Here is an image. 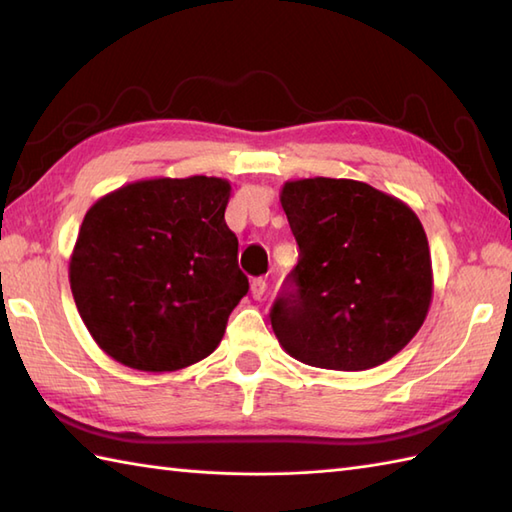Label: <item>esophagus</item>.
<instances>
[{"label": "esophagus", "mask_w": 512, "mask_h": 512, "mask_svg": "<svg viewBox=\"0 0 512 512\" xmlns=\"http://www.w3.org/2000/svg\"><path fill=\"white\" fill-rule=\"evenodd\" d=\"M264 292H266V279L257 277V279L250 281V295H253V299L259 301L264 297Z\"/></svg>", "instance_id": "obj_1"}]
</instances>
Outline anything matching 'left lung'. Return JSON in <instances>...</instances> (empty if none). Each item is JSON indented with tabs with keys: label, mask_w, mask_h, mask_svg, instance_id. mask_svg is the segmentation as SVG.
<instances>
[{
	"label": "left lung",
	"mask_w": 512,
	"mask_h": 512,
	"mask_svg": "<svg viewBox=\"0 0 512 512\" xmlns=\"http://www.w3.org/2000/svg\"><path fill=\"white\" fill-rule=\"evenodd\" d=\"M299 262L270 310L297 361L361 372L405 347L429 312L424 228L405 202L358 180L308 178L281 189Z\"/></svg>",
	"instance_id": "1"
}]
</instances>
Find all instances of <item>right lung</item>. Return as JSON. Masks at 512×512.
<instances>
[{
  "label": "right lung",
  "instance_id": "right-lung-1",
  "mask_svg": "<svg viewBox=\"0 0 512 512\" xmlns=\"http://www.w3.org/2000/svg\"><path fill=\"white\" fill-rule=\"evenodd\" d=\"M222 178L125 184L85 213L70 288L105 354L140 372H176L220 345L248 292Z\"/></svg>",
  "mask_w": 512,
  "mask_h": 512
}]
</instances>
